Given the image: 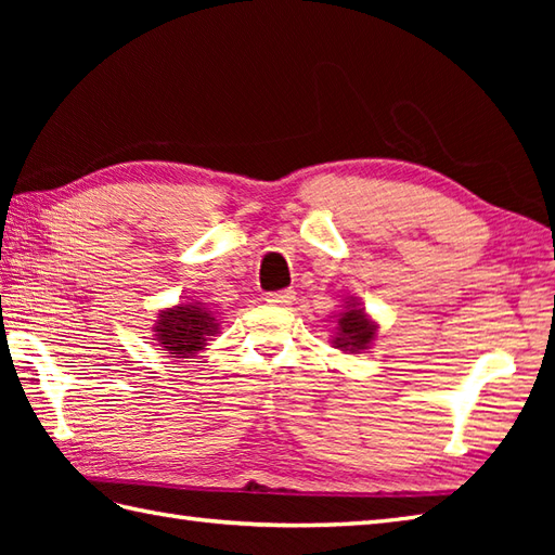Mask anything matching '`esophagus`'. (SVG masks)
Wrapping results in <instances>:
<instances>
[{
    "label": "esophagus",
    "mask_w": 555,
    "mask_h": 555,
    "mask_svg": "<svg viewBox=\"0 0 555 555\" xmlns=\"http://www.w3.org/2000/svg\"><path fill=\"white\" fill-rule=\"evenodd\" d=\"M293 300H296V293H293V291H276V293H269V296H267V302L279 305V308H288V305H293Z\"/></svg>",
    "instance_id": "esophagus-1"
}]
</instances>
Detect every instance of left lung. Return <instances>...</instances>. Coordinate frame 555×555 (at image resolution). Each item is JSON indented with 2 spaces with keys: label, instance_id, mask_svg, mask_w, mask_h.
<instances>
[{
  "label": "left lung",
  "instance_id": "left-lung-1",
  "mask_svg": "<svg viewBox=\"0 0 555 555\" xmlns=\"http://www.w3.org/2000/svg\"><path fill=\"white\" fill-rule=\"evenodd\" d=\"M376 334V324L370 320L364 310L350 305L346 312H340V320L336 326V338L334 344L340 350L348 352H360L364 348H370Z\"/></svg>",
  "mask_w": 555,
  "mask_h": 555
}]
</instances>
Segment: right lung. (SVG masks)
<instances>
[{"mask_svg":"<svg viewBox=\"0 0 555 555\" xmlns=\"http://www.w3.org/2000/svg\"><path fill=\"white\" fill-rule=\"evenodd\" d=\"M217 320L203 305H179V308L164 310L155 326V336L169 358H191L203 350L207 336H215Z\"/></svg>","mask_w":555,"mask_h":555,"instance_id":"obj_1","label":"right lung"}]
</instances>
